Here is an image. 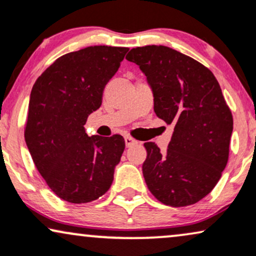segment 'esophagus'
Wrapping results in <instances>:
<instances>
[{
    "instance_id": "1",
    "label": "esophagus",
    "mask_w": 256,
    "mask_h": 256,
    "mask_svg": "<svg viewBox=\"0 0 256 256\" xmlns=\"http://www.w3.org/2000/svg\"><path fill=\"white\" fill-rule=\"evenodd\" d=\"M124 142H126V147H127V148L132 147V146H134L136 144V141L134 140V138H132L130 136H126Z\"/></svg>"
}]
</instances>
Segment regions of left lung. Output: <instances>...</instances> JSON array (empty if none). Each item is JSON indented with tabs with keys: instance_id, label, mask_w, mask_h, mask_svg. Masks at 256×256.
<instances>
[{
	"instance_id": "left-lung-1",
	"label": "left lung",
	"mask_w": 256,
	"mask_h": 256,
	"mask_svg": "<svg viewBox=\"0 0 256 256\" xmlns=\"http://www.w3.org/2000/svg\"><path fill=\"white\" fill-rule=\"evenodd\" d=\"M147 76L154 112L174 126L166 152L146 142L142 172L150 193L170 207L194 204L212 192L227 164L233 116L213 72L164 46L126 56Z\"/></svg>"
}]
</instances>
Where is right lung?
<instances>
[{"label": "right lung", "mask_w": 256, "mask_h": 256, "mask_svg": "<svg viewBox=\"0 0 256 256\" xmlns=\"http://www.w3.org/2000/svg\"><path fill=\"white\" fill-rule=\"evenodd\" d=\"M129 50L90 46L58 58L36 80L24 138L40 174L62 200L86 204L110 188L124 150L121 135L88 136V116Z\"/></svg>", "instance_id": "obj_1"}]
</instances>
